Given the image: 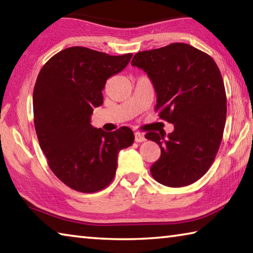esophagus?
I'll return each instance as SVG.
<instances>
[{"label": "esophagus", "instance_id": "esophagus-1", "mask_svg": "<svg viewBox=\"0 0 253 253\" xmlns=\"http://www.w3.org/2000/svg\"><path fill=\"white\" fill-rule=\"evenodd\" d=\"M135 140L137 143H142V142H145L146 138H145V135L143 134V132L135 131Z\"/></svg>", "mask_w": 253, "mask_h": 253}]
</instances>
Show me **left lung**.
Masks as SVG:
<instances>
[{
  "label": "left lung",
  "instance_id": "8db88e82",
  "mask_svg": "<svg viewBox=\"0 0 253 253\" xmlns=\"http://www.w3.org/2000/svg\"><path fill=\"white\" fill-rule=\"evenodd\" d=\"M131 66L143 69L156 91L155 110L174 131H149L161 157L152 176L169 187L190 185L213 164L226 118V95L219 67L208 53L186 43L140 51Z\"/></svg>",
  "mask_w": 253,
  "mask_h": 253
}]
</instances>
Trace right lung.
I'll list each match as a JSON object with an SVG mask.
<instances>
[{
	"mask_svg": "<svg viewBox=\"0 0 253 253\" xmlns=\"http://www.w3.org/2000/svg\"><path fill=\"white\" fill-rule=\"evenodd\" d=\"M131 57L71 46L39 72L33 89L37 136L49 168L72 190L93 193L108 186L119 151L134 143L130 128L106 132L90 124L93 108L104 102L107 79L125 69Z\"/></svg>",
	"mask_w": 253,
	"mask_h": 253,
	"instance_id": "right-lung-1",
	"label": "right lung"
}]
</instances>
